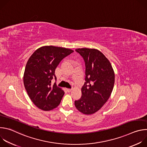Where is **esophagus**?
Segmentation results:
<instances>
[{
    "label": "esophagus",
    "mask_w": 147,
    "mask_h": 147,
    "mask_svg": "<svg viewBox=\"0 0 147 147\" xmlns=\"http://www.w3.org/2000/svg\"><path fill=\"white\" fill-rule=\"evenodd\" d=\"M66 90H67V91L68 92H70L73 90V88H67Z\"/></svg>",
    "instance_id": "1"
}]
</instances>
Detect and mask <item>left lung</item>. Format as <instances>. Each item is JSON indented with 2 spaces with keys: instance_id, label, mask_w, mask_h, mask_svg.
I'll return each instance as SVG.
<instances>
[{
  "instance_id": "obj_1",
  "label": "left lung",
  "mask_w": 147,
  "mask_h": 147,
  "mask_svg": "<svg viewBox=\"0 0 147 147\" xmlns=\"http://www.w3.org/2000/svg\"><path fill=\"white\" fill-rule=\"evenodd\" d=\"M76 51L85 62L86 82L81 88V97L74 104L81 113L91 115L99 111L110 97L115 73L109 60L99 51L79 48Z\"/></svg>"
}]
</instances>
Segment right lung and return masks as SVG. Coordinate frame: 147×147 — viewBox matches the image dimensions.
<instances>
[{
  "label": "right lung",
  "mask_w": 147,
  "mask_h": 147,
  "mask_svg": "<svg viewBox=\"0 0 147 147\" xmlns=\"http://www.w3.org/2000/svg\"><path fill=\"white\" fill-rule=\"evenodd\" d=\"M74 51L70 49L45 46L36 50L29 58L23 81L27 94L39 109L48 111L60 104L65 92L52 80H56L55 72L60 61Z\"/></svg>",
  "instance_id": "right-lung-1"
}]
</instances>
